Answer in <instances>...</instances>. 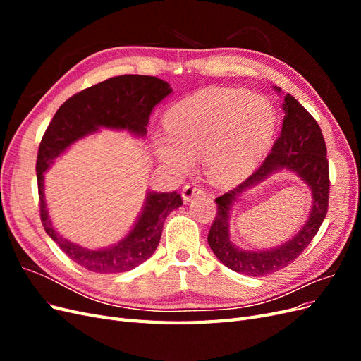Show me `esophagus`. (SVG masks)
Here are the masks:
<instances>
[{
	"label": "esophagus",
	"instance_id": "1",
	"mask_svg": "<svg viewBox=\"0 0 361 361\" xmlns=\"http://www.w3.org/2000/svg\"><path fill=\"white\" fill-rule=\"evenodd\" d=\"M202 194V190L197 187V185H185V187L182 188V199L185 203H188L192 197H195V195Z\"/></svg>",
	"mask_w": 361,
	"mask_h": 361
}]
</instances>
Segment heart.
<instances>
[{
	"instance_id": "heart-1",
	"label": "heart",
	"mask_w": 361,
	"mask_h": 361,
	"mask_svg": "<svg viewBox=\"0 0 361 361\" xmlns=\"http://www.w3.org/2000/svg\"><path fill=\"white\" fill-rule=\"evenodd\" d=\"M169 133L155 138V154L176 173L188 171L203 155L211 183L231 187L255 170L267 154L276 111L265 96L239 89L206 87L164 117Z\"/></svg>"
}]
</instances>
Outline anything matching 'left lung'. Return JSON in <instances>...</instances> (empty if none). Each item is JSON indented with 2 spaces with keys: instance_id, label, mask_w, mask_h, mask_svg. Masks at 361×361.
I'll return each mask as SVG.
<instances>
[{
  "instance_id": "8db88e82",
  "label": "left lung",
  "mask_w": 361,
  "mask_h": 361,
  "mask_svg": "<svg viewBox=\"0 0 361 361\" xmlns=\"http://www.w3.org/2000/svg\"><path fill=\"white\" fill-rule=\"evenodd\" d=\"M274 89L280 93L279 87ZM281 108L285 118L271 154L244 182L215 199L216 216L207 235V243L220 262L244 276L260 277L288 267L307 248L329 209V161L321 128L293 96L286 94ZM281 169L295 172L311 188L312 209L308 221L289 242L274 249L256 252L236 247L228 232L231 206L243 192Z\"/></svg>"
}]
</instances>
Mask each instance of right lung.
I'll return each mask as SVG.
<instances>
[{
	"instance_id": "obj_1",
	"label": "right lung",
	"mask_w": 361,
	"mask_h": 361,
	"mask_svg": "<svg viewBox=\"0 0 361 361\" xmlns=\"http://www.w3.org/2000/svg\"><path fill=\"white\" fill-rule=\"evenodd\" d=\"M171 92L170 84L157 76H114L69 97L43 134L36 162L40 220L52 241L85 269L116 274L143 264L155 253L164 221L182 204V197L176 191H149L134 227L123 239L105 248H85L63 238L52 226L45 200V171L73 143L101 128L128 130L135 137H145L152 110Z\"/></svg>"
}]
</instances>
